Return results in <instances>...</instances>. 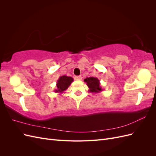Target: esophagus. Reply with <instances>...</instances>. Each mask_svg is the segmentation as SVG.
Instances as JSON below:
<instances>
[{
  "label": "esophagus",
  "instance_id": "1",
  "mask_svg": "<svg viewBox=\"0 0 156 156\" xmlns=\"http://www.w3.org/2000/svg\"><path fill=\"white\" fill-rule=\"evenodd\" d=\"M74 79H75V80H76V81H80V80H81L82 77L81 75H80V76H75Z\"/></svg>",
  "mask_w": 156,
  "mask_h": 156
}]
</instances>
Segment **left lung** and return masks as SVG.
I'll use <instances>...</instances> for the list:
<instances>
[{
	"label": "left lung",
	"mask_w": 156,
	"mask_h": 156,
	"mask_svg": "<svg viewBox=\"0 0 156 156\" xmlns=\"http://www.w3.org/2000/svg\"><path fill=\"white\" fill-rule=\"evenodd\" d=\"M84 82L87 83V85L89 88L90 92H94L98 93L103 90V89L101 87V84L100 80L96 77H87L84 80Z\"/></svg>",
	"instance_id": "1"
}]
</instances>
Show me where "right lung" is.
<instances>
[{
  "label": "right lung",
  "instance_id": "obj_1",
  "mask_svg": "<svg viewBox=\"0 0 156 156\" xmlns=\"http://www.w3.org/2000/svg\"><path fill=\"white\" fill-rule=\"evenodd\" d=\"M73 81V79L72 77H68L66 75H62L59 77L56 82V88L55 92L62 94L68 88L69 85Z\"/></svg>",
  "mask_w": 156,
  "mask_h": 156
}]
</instances>
